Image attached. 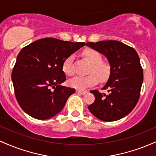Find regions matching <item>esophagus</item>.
Segmentation results:
<instances>
[{"label":"esophagus","instance_id":"1","mask_svg":"<svg viewBox=\"0 0 156 156\" xmlns=\"http://www.w3.org/2000/svg\"><path fill=\"white\" fill-rule=\"evenodd\" d=\"M76 92L78 93V94H84L87 92V90H80V89H77Z\"/></svg>","mask_w":156,"mask_h":156}]
</instances>
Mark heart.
<instances>
[{
    "instance_id": "b5f03b06",
    "label": "heart",
    "mask_w": 156,
    "mask_h": 156,
    "mask_svg": "<svg viewBox=\"0 0 156 156\" xmlns=\"http://www.w3.org/2000/svg\"><path fill=\"white\" fill-rule=\"evenodd\" d=\"M83 54L86 58L91 63L88 73L86 76H77L69 80V85L73 88L84 89L87 87H92L101 82H105L108 79L111 74V67L108 64L102 62L101 53L95 50L87 49ZM62 69L66 75L72 76L75 74L74 56L68 55L62 64Z\"/></svg>"
}]
</instances>
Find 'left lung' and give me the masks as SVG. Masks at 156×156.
Returning <instances> with one entry per match:
<instances>
[{"mask_svg":"<svg viewBox=\"0 0 156 156\" xmlns=\"http://www.w3.org/2000/svg\"><path fill=\"white\" fill-rule=\"evenodd\" d=\"M87 45L105 55L111 65L110 76L102 89L108 94L91 90L95 100L89 110L101 120H118L133 110L140 97L143 69L139 55L134 48L116 40L87 42Z\"/></svg>","mask_w":156,"mask_h":156,"instance_id":"1","label":"left lung"}]
</instances>
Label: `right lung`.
Masks as SVG:
<instances>
[{"label": "right lung", "mask_w": 156, "mask_h": 156, "mask_svg": "<svg viewBox=\"0 0 156 156\" xmlns=\"http://www.w3.org/2000/svg\"><path fill=\"white\" fill-rule=\"evenodd\" d=\"M85 45L55 38L39 39L21 50L12 73L20 106L35 119L44 120L62 110L73 88L61 86L66 80L64 59ZM55 89L51 91L50 89Z\"/></svg>", "instance_id": "right-lung-1"}]
</instances>
